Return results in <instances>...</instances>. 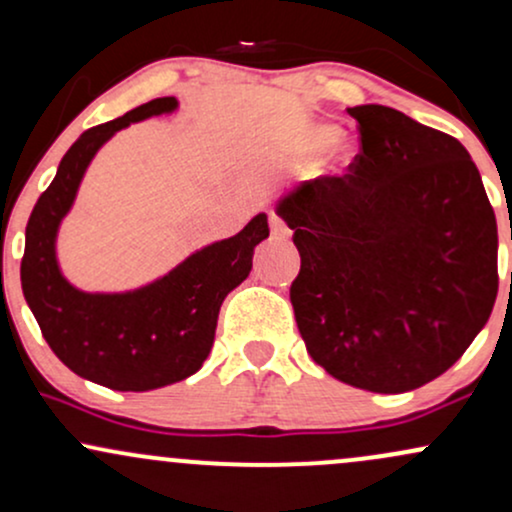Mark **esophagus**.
<instances>
[{
  "label": "esophagus",
  "instance_id": "obj_1",
  "mask_svg": "<svg viewBox=\"0 0 512 512\" xmlns=\"http://www.w3.org/2000/svg\"><path fill=\"white\" fill-rule=\"evenodd\" d=\"M269 226H272V236L279 238V240H289L291 238V228L286 226L284 221L279 219V216L272 214V219H269Z\"/></svg>",
  "mask_w": 512,
  "mask_h": 512
}]
</instances>
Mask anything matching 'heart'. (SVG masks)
I'll list each match as a JSON object with an SVG mask.
<instances>
[{"label": "heart", "mask_w": 512, "mask_h": 512, "mask_svg": "<svg viewBox=\"0 0 512 512\" xmlns=\"http://www.w3.org/2000/svg\"><path fill=\"white\" fill-rule=\"evenodd\" d=\"M325 146H327L325 173L337 175L339 170L349 166L351 158H354V149H351V144L337 132V127L330 125V122H305L301 132L296 134V149L305 151V154H310V151H317V149H325Z\"/></svg>", "instance_id": "1"}]
</instances>
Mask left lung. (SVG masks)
<instances>
[{
    "instance_id": "8db88e82",
    "label": "left lung",
    "mask_w": 512,
    "mask_h": 512,
    "mask_svg": "<svg viewBox=\"0 0 512 512\" xmlns=\"http://www.w3.org/2000/svg\"><path fill=\"white\" fill-rule=\"evenodd\" d=\"M342 178L291 187L276 214L301 272L291 303L305 349L332 378L397 395L431 383L484 330L498 293V231L472 156L385 105Z\"/></svg>"
}]
</instances>
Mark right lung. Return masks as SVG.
<instances>
[{
    "instance_id": "1",
    "label": "right lung",
    "mask_w": 512,
    "mask_h": 512,
    "mask_svg": "<svg viewBox=\"0 0 512 512\" xmlns=\"http://www.w3.org/2000/svg\"><path fill=\"white\" fill-rule=\"evenodd\" d=\"M175 110L173 96L156 98L81 134L26 226L21 289L45 342L69 370L110 390L149 392L197 373L214 346L223 298L248 279L255 248L269 238L267 214L260 211L236 236L204 245L129 291L76 289L62 274L57 233L93 156L132 122Z\"/></svg>"
}]
</instances>
